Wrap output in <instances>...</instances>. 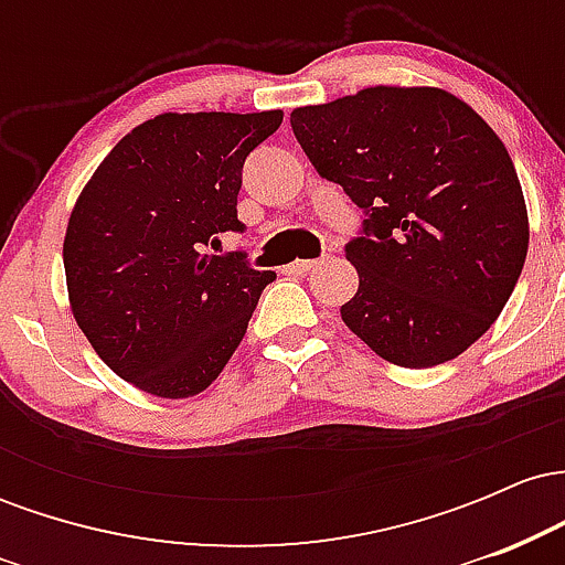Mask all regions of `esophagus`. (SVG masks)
Segmentation results:
<instances>
[{"instance_id": "34e87169", "label": "esophagus", "mask_w": 565, "mask_h": 565, "mask_svg": "<svg viewBox=\"0 0 565 565\" xmlns=\"http://www.w3.org/2000/svg\"><path fill=\"white\" fill-rule=\"evenodd\" d=\"M313 268H316V260H295L291 265H287L289 274H295V276L310 274V270H313Z\"/></svg>"}]
</instances>
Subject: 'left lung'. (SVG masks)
I'll use <instances>...</instances> for the list:
<instances>
[{
  "label": "left lung",
  "instance_id": "left-lung-1",
  "mask_svg": "<svg viewBox=\"0 0 565 565\" xmlns=\"http://www.w3.org/2000/svg\"><path fill=\"white\" fill-rule=\"evenodd\" d=\"M289 121L316 172L366 212L345 246L359 270L345 327L395 366L465 353L502 313L529 249L521 180L494 129L446 89L385 84Z\"/></svg>",
  "mask_w": 565,
  "mask_h": 565
}]
</instances>
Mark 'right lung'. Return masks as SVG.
<instances>
[{
  "instance_id": "1",
  "label": "right lung",
  "mask_w": 565,
  "mask_h": 565,
  "mask_svg": "<svg viewBox=\"0 0 565 565\" xmlns=\"http://www.w3.org/2000/svg\"><path fill=\"white\" fill-rule=\"evenodd\" d=\"M284 111L159 114L125 135L71 210V313L121 380L188 398L217 380L274 270L204 255L236 217L244 159Z\"/></svg>"
}]
</instances>
